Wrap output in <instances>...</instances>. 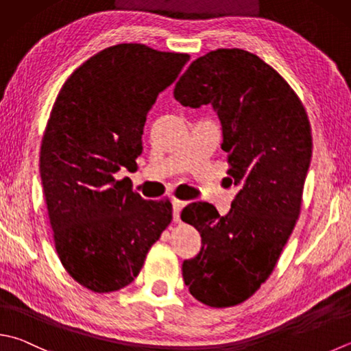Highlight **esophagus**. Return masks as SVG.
<instances>
[{
    "mask_svg": "<svg viewBox=\"0 0 351 351\" xmlns=\"http://www.w3.org/2000/svg\"><path fill=\"white\" fill-rule=\"evenodd\" d=\"M186 206V203L182 202V200H177V198H174L173 200V217H174V221L178 223L180 221V210Z\"/></svg>",
    "mask_w": 351,
    "mask_h": 351,
    "instance_id": "obj_1",
    "label": "esophagus"
}]
</instances>
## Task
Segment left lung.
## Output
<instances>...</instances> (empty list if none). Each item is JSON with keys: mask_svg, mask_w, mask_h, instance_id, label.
I'll use <instances>...</instances> for the list:
<instances>
[{"mask_svg": "<svg viewBox=\"0 0 351 351\" xmlns=\"http://www.w3.org/2000/svg\"><path fill=\"white\" fill-rule=\"evenodd\" d=\"M176 101L210 104L221 122L228 180L240 186L228 215L191 203L182 220L200 232L202 250L182 266L191 295L209 307L250 298L274 272L301 213L312 158V130L298 95L254 53L218 49L195 59Z\"/></svg>", "mask_w": 351, "mask_h": 351, "instance_id": "1", "label": "left lung"}]
</instances>
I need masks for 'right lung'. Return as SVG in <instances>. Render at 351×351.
<instances>
[{
  "mask_svg": "<svg viewBox=\"0 0 351 351\" xmlns=\"http://www.w3.org/2000/svg\"><path fill=\"white\" fill-rule=\"evenodd\" d=\"M188 53L117 44L71 73L44 130L39 173L59 260L95 293L133 282L173 220L168 200H143L121 168L137 171L148 111Z\"/></svg>",
  "mask_w": 351,
  "mask_h": 351,
  "instance_id": "1",
  "label": "right lung"
}]
</instances>
